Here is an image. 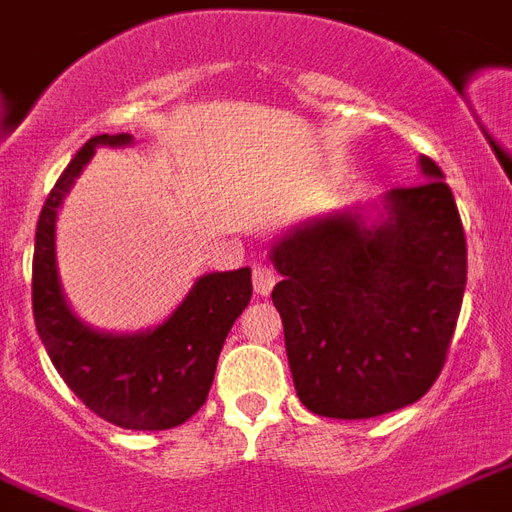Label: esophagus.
Returning <instances> with one entry per match:
<instances>
[{"label":"esophagus","instance_id":"34e87169","mask_svg":"<svg viewBox=\"0 0 512 512\" xmlns=\"http://www.w3.org/2000/svg\"><path fill=\"white\" fill-rule=\"evenodd\" d=\"M252 284H255V292L260 298H268L273 290V284H276V273L268 265H255V271H252Z\"/></svg>","mask_w":512,"mask_h":512}]
</instances>
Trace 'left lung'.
<instances>
[{"instance_id":"obj_1","label":"left lung","mask_w":512,"mask_h":512,"mask_svg":"<svg viewBox=\"0 0 512 512\" xmlns=\"http://www.w3.org/2000/svg\"><path fill=\"white\" fill-rule=\"evenodd\" d=\"M292 225L268 257L300 403L327 419H373L435 384L454 335L467 241L443 171Z\"/></svg>"}]
</instances>
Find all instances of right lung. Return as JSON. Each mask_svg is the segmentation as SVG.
Returning a JSON list of instances; mask_svg holds the SVG:
<instances>
[{"mask_svg": "<svg viewBox=\"0 0 512 512\" xmlns=\"http://www.w3.org/2000/svg\"><path fill=\"white\" fill-rule=\"evenodd\" d=\"M128 144L131 134L93 136L50 190L34 236L31 303L39 341L74 395L117 427L152 432L185 424L206 403L222 343L252 298V271L198 276L161 325L136 333L99 330L74 314L58 276V212L96 147Z\"/></svg>", "mask_w": 512, "mask_h": 512, "instance_id": "1", "label": "right lung"}]
</instances>
